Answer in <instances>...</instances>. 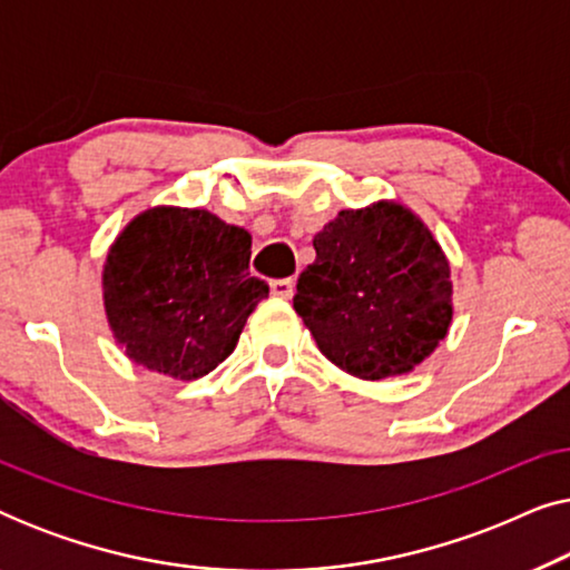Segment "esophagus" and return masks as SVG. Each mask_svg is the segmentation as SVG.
Instances as JSON below:
<instances>
[{"label": "esophagus", "instance_id": "esophagus-1", "mask_svg": "<svg viewBox=\"0 0 570 570\" xmlns=\"http://www.w3.org/2000/svg\"><path fill=\"white\" fill-rule=\"evenodd\" d=\"M269 291H272V295H277V298H293V293H295V283L291 277H283V279H272L269 283Z\"/></svg>", "mask_w": 570, "mask_h": 570}]
</instances>
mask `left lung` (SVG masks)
Segmentation results:
<instances>
[{"label":"left lung","instance_id":"left-lung-1","mask_svg":"<svg viewBox=\"0 0 570 570\" xmlns=\"http://www.w3.org/2000/svg\"><path fill=\"white\" fill-rule=\"evenodd\" d=\"M314 248L293 308L337 368L365 381L402 376L446 337L449 259L412 209L389 199L342 209Z\"/></svg>","mask_w":570,"mask_h":570}]
</instances>
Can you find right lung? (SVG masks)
Here are the masks:
<instances>
[{"label": "right lung", "mask_w": 570, "mask_h": 570, "mask_svg": "<svg viewBox=\"0 0 570 570\" xmlns=\"http://www.w3.org/2000/svg\"><path fill=\"white\" fill-rule=\"evenodd\" d=\"M252 236L207 209L150 207L108 248L104 306L129 361L166 376H207L269 295L248 272Z\"/></svg>", "instance_id": "1"}]
</instances>
